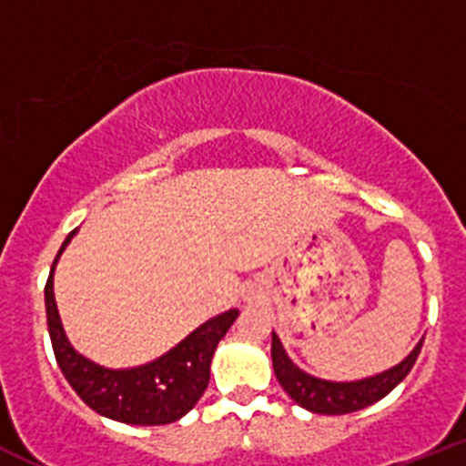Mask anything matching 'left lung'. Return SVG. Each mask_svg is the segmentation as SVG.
I'll return each instance as SVG.
<instances>
[{"label": "left lung", "mask_w": 466, "mask_h": 466, "mask_svg": "<svg viewBox=\"0 0 466 466\" xmlns=\"http://www.w3.org/2000/svg\"><path fill=\"white\" fill-rule=\"evenodd\" d=\"M421 346L423 337L410 350L408 358L400 360L396 367L376 373V376L362 378V380L341 382L325 380V378H316L311 373L302 371L289 358L282 341H279V337L275 332L273 341H270V358H273L275 378L282 385V390L291 396L293 403H298L300 408L309 410L314 414H329V417H334V414L358 412V410H364L369 405L378 403L380 399H385L412 371L414 362H417L419 353H421Z\"/></svg>", "instance_id": "8db88e82"}]
</instances>
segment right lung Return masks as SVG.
<instances>
[{"mask_svg":"<svg viewBox=\"0 0 466 466\" xmlns=\"http://www.w3.org/2000/svg\"><path fill=\"white\" fill-rule=\"evenodd\" d=\"M72 229L63 241L47 284H45V309L54 355L61 373L81 400L102 417L129 426H166L191 412L209 385V369L214 350L237 320L238 309H228L205 320L200 328L184 337L168 353L152 362L129 369H108L93 362L67 339L54 298V270L58 257L72 241Z\"/></svg>","mask_w":466,"mask_h":466,"instance_id":"obj_1","label":"right lung"}]
</instances>
